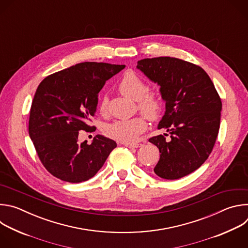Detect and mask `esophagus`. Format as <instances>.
<instances>
[{
  "label": "esophagus",
  "mask_w": 248,
  "mask_h": 248,
  "mask_svg": "<svg viewBox=\"0 0 248 248\" xmlns=\"http://www.w3.org/2000/svg\"><path fill=\"white\" fill-rule=\"evenodd\" d=\"M124 145L125 147H128V148H138V147L141 146V144H139V143H133V144H131V143H124Z\"/></svg>",
  "instance_id": "esophagus-1"
}]
</instances>
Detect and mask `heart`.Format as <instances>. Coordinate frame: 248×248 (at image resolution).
I'll list each match as a JSON object with an SVG mask.
<instances>
[{
	"label": "heart",
	"mask_w": 248,
	"mask_h": 248,
	"mask_svg": "<svg viewBox=\"0 0 248 248\" xmlns=\"http://www.w3.org/2000/svg\"><path fill=\"white\" fill-rule=\"evenodd\" d=\"M120 92L137 101L138 110L149 120H155L162 109L161 94L157 90H148L145 80L134 72H127L119 83ZM108 100L104 97L100 103V113L107 111ZM146 122L143 118L136 117L125 121H117L105 127V133L109 137L123 143H133L138 135L146 129Z\"/></svg>",
	"instance_id": "obj_1"
}]
</instances>
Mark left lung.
<instances>
[{
    "instance_id": "left-lung-1",
    "label": "left lung",
    "mask_w": 248,
    "mask_h": 248,
    "mask_svg": "<svg viewBox=\"0 0 248 248\" xmlns=\"http://www.w3.org/2000/svg\"><path fill=\"white\" fill-rule=\"evenodd\" d=\"M136 67L158 83L166 102L158 129H167L170 140L162 134L149 139L161 153L154 171L165 180L181 179L197 170L213 150L220 128L221 98L205 70L189 62L158 57L140 60Z\"/></svg>"
}]
</instances>
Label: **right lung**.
Returning a JSON list of instances; mask_svg holds the SVG:
<instances>
[{
    "label": "right lung",
    "instance_id": "right-lung-1",
    "mask_svg": "<svg viewBox=\"0 0 248 248\" xmlns=\"http://www.w3.org/2000/svg\"><path fill=\"white\" fill-rule=\"evenodd\" d=\"M125 65L80 62L44 78L35 92L28 131L37 155L56 178L78 184L88 181L117 147L114 140L97 135L91 144L78 142L79 130H90L98 93Z\"/></svg>",
    "mask_w": 248,
    "mask_h": 248
}]
</instances>
